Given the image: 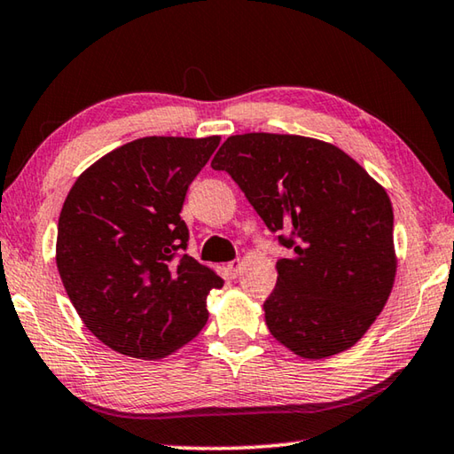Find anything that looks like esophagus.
<instances>
[{"mask_svg": "<svg viewBox=\"0 0 454 454\" xmlns=\"http://www.w3.org/2000/svg\"><path fill=\"white\" fill-rule=\"evenodd\" d=\"M240 270H242V262H240V260H232V262L228 264V272L232 274V276H238V272H240Z\"/></svg>", "mask_w": 454, "mask_h": 454, "instance_id": "1", "label": "esophagus"}]
</instances>
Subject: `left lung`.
Segmentation results:
<instances>
[{"instance_id":"8db88e82","label":"left lung","mask_w":454,"mask_h":454,"mask_svg":"<svg viewBox=\"0 0 454 454\" xmlns=\"http://www.w3.org/2000/svg\"><path fill=\"white\" fill-rule=\"evenodd\" d=\"M292 250L264 302L270 334L302 358H326L364 336L396 274L393 204L336 145L292 134L230 136L212 160ZM288 233V237H284Z\"/></svg>"}]
</instances>
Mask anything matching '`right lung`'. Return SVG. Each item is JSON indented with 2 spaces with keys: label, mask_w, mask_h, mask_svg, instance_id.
Masks as SVG:
<instances>
[{
  "label": "right lung",
  "mask_w": 454,
  "mask_h": 454,
  "mask_svg": "<svg viewBox=\"0 0 454 454\" xmlns=\"http://www.w3.org/2000/svg\"><path fill=\"white\" fill-rule=\"evenodd\" d=\"M218 144L220 136L140 137L91 164L66 198L56 242L61 282L90 333L120 355L164 358L208 320L206 296L224 280L182 254L188 226L180 212Z\"/></svg>",
  "instance_id": "right-lung-1"
}]
</instances>
